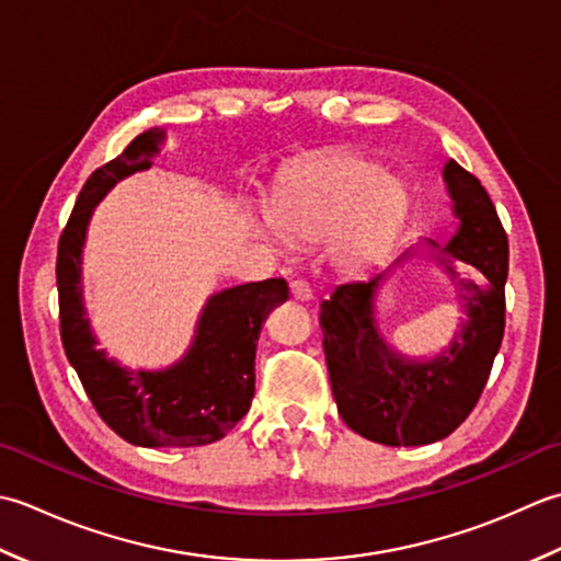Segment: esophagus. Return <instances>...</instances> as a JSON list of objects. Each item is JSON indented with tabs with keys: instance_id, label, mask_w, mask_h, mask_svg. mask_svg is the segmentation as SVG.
<instances>
[{
	"instance_id": "1",
	"label": "esophagus",
	"mask_w": 561,
	"mask_h": 561,
	"mask_svg": "<svg viewBox=\"0 0 561 561\" xmlns=\"http://www.w3.org/2000/svg\"><path fill=\"white\" fill-rule=\"evenodd\" d=\"M290 295L295 297V300L307 302V300H312V288L305 280H293L290 283Z\"/></svg>"
}]
</instances>
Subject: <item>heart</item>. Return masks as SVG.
I'll return each mask as SVG.
<instances>
[{
  "label": "heart",
  "instance_id": "obj_1",
  "mask_svg": "<svg viewBox=\"0 0 561 561\" xmlns=\"http://www.w3.org/2000/svg\"><path fill=\"white\" fill-rule=\"evenodd\" d=\"M411 193L394 174L356 154H331L290 171L271 201V225L288 244H319L339 271L363 273L399 244Z\"/></svg>",
  "mask_w": 561,
  "mask_h": 561
}]
</instances>
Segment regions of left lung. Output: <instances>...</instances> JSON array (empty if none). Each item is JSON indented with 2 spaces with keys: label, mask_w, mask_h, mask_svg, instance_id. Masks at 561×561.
I'll return each mask as SVG.
<instances>
[{
  "label": "left lung",
  "mask_w": 561,
  "mask_h": 561,
  "mask_svg": "<svg viewBox=\"0 0 561 561\" xmlns=\"http://www.w3.org/2000/svg\"><path fill=\"white\" fill-rule=\"evenodd\" d=\"M457 230L445 244L421 242L368 280L346 283L322 302L331 392L346 426L382 445H428L448 438L470 416L504 339L508 239L489 193L455 159L443 164ZM426 250L450 275L466 314L449 346L431 359H409L386 344L376 327V293L403 261ZM462 260L484 284L459 278Z\"/></svg>",
  "instance_id": "obj_1"
}]
</instances>
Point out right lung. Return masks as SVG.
Returning <instances> with one entry per match:
<instances>
[{
	"label": "right lung",
	"mask_w": 561,
	"mask_h": 561,
	"mask_svg": "<svg viewBox=\"0 0 561 561\" xmlns=\"http://www.w3.org/2000/svg\"><path fill=\"white\" fill-rule=\"evenodd\" d=\"M164 140V128L140 133L79 191L57 247L60 336L91 404L123 440L140 448H193L220 440L249 411L261 327L273 307L288 300V283L268 278L210 295L188 351L167 368L135 370L99 348L82 290L89 220L113 186L154 164Z\"/></svg>",
	"instance_id": "1"
}]
</instances>
